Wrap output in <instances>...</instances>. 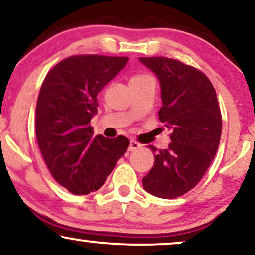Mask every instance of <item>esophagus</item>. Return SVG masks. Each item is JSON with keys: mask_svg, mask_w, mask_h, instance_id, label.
<instances>
[{"mask_svg": "<svg viewBox=\"0 0 255 255\" xmlns=\"http://www.w3.org/2000/svg\"><path fill=\"white\" fill-rule=\"evenodd\" d=\"M140 148H141V143H139L135 140H131L130 141V145H129V151L130 152L137 151V149H140Z\"/></svg>", "mask_w": 255, "mask_h": 255, "instance_id": "1", "label": "esophagus"}]
</instances>
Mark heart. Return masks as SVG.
<instances>
[{
	"label": "heart",
	"instance_id": "obj_1",
	"mask_svg": "<svg viewBox=\"0 0 255 255\" xmlns=\"http://www.w3.org/2000/svg\"><path fill=\"white\" fill-rule=\"evenodd\" d=\"M145 77H147V75H135L131 77L130 81H136V79H141V78H145Z\"/></svg>",
	"mask_w": 255,
	"mask_h": 255
}]
</instances>
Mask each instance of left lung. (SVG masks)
Here are the masks:
<instances>
[{"label": "left lung", "instance_id": "obj_1", "mask_svg": "<svg viewBox=\"0 0 255 255\" xmlns=\"http://www.w3.org/2000/svg\"><path fill=\"white\" fill-rule=\"evenodd\" d=\"M158 76L162 106L159 120L171 129L166 149L151 146L154 165L142 178L153 196L172 199L197 185L215 157L222 116L210 79L194 66L165 57H141Z\"/></svg>", "mask_w": 255, "mask_h": 255}]
</instances>
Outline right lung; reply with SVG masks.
Segmentation results:
<instances>
[{
	"label": "right lung",
	"mask_w": 255,
	"mask_h": 255,
	"mask_svg": "<svg viewBox=\"0 0 255 255\" xmlns=\"http://www.w3.org/2000/svg\"><path fill=\"white\" fill-rule=\"evenodd\" d=\"M129 58L78 54L48 71L35 109V134L46 166L58 184L75 195L103 185L129 146L127 137L93 136L97 94Z\"/></svg>",
	"instance_id": "right-lung-1"
}]
</instances>
